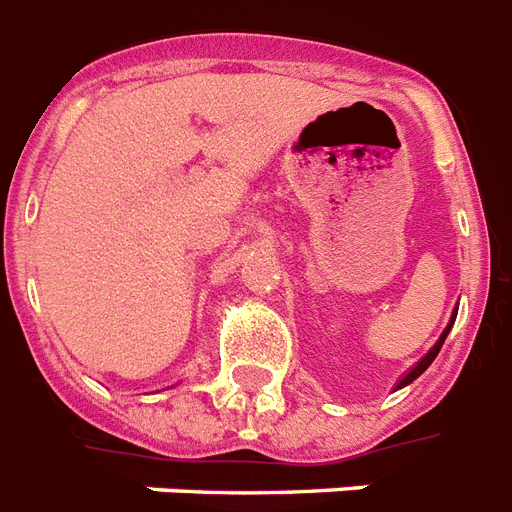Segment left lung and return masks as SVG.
Returning <instances> with one entry per match:
<instances>
[{
	"instance_id": "8db88e82",
	"label": "left lung",
	"mask_w": 512,
	"mask_h": 512,
	"mask_svg": "<svg viewBox=\"0 0 512 512\" xmlns=\"http://www.w3.org/2000/svg\"><path fill=\"white\" fill-rule=\"evenodd\" d=\"M452 322H455V317H452ZM452 322H449L447 330H444V333H441V338H439V341H436V346H433V349L428 351V354H425L423 359H420L418 365L412 367V370L407 372V375H404L402 380H399V386H396V388L407 386V383H412V380L418 378V375H423V372L428 370V367H431V362H433V359H436V354H439V351H441V343H444V338H447V333H449V330H452Z\"/></svg>"
}]
</instances>
